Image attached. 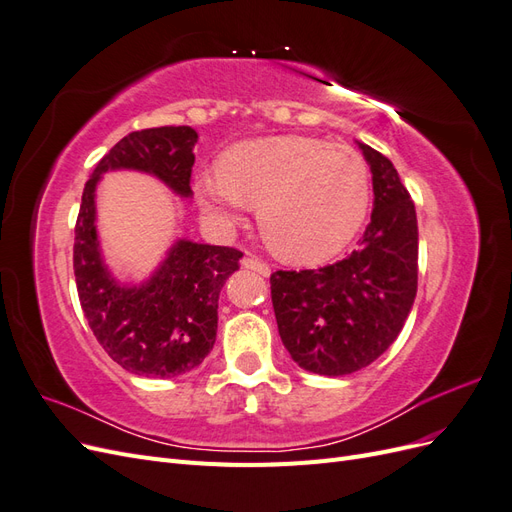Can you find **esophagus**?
Here are the masks:
<instances>
[{
  "instance_id": "1",
  "label": "esophagus",
  "mask_w": 512,
  "mask_h": 512,
  "mask_svg": "<svg viewBox=\"0 0 512 512\" xmlns=\"http://www.w3.org/2000/svg\"><path fill=\"white\" fill-rule=\"evenodd\" d=\"M241 265L245 267V269H250V271H256L258 275H262V277H269L271 275V267L267 265L265 260H260V258H243V262Z\"/></svg>"
}]
</instances>
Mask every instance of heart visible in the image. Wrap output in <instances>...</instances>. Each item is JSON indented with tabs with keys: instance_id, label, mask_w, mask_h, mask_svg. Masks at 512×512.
Here are the masks:
<instances>
[{
	"instance_id": "obj_1",
	"label": "heart",
	"mask_w": 512,
	"mask_h": 512,
	"mask_svg": "<svg viewBox=\"0 0 512 512\" xmlns=\"http://www.w3.org/2000/svg\"><path fill=\"white\" fill-rule=\"evenodd\" d=\"M194 194L220 224L258 209V228L275 256L292 265L329 260L352 241L369 205V170L344 143L282 134L232 145L218 175L198 173Z\"/></svg>"
}]
</instances>
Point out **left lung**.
Instances as JSON below:
<instances>
[{
	"instance_id": "left-lung-1",
	"label": "left lung",
	"mask_w": 512,
	"mask_h": 512,
	"mask_svg": "<svg viewBox=\"0 0 512 512\" xmlns=\"http://www.w3.org/2000/svg\"><path fill=\"white\" fill-rule=\"evenodd\" d=\"M371 170L374 209L359 250L335 265L271 275L282 344L320 376L354 374L386 352L410 314L418 280V226L389 158L356 143Z\"/></svg>"
}]
</instances>
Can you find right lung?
<instances>
[{
    "label": "right lung",
    "mask_w": 512,
    "mask_h": 512,
    "mask_svg": "<svg viewBox=\"0 0 512 512\" xmlns=\"http://www.w3.org/2000/svg\"><path fill=\"white\" fill-rule=\"evenodd\" d=\"M196 130L132 132L106 153L85 183L74 228V277L83 314L100 346L130 374L175 378L205 361L218 333V301L243 256L235 247L179 239L145 282L126 284L106 267L96 228V188L111 170H138L192 198Z\"/></svg>",
    "instance_id": "1"
}]
</instances>
